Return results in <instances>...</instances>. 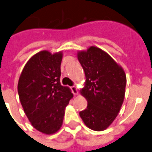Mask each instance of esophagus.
<instances>
[{"label":"esophagus","instance_id":"obj_1","mask_svg":"<svg viewBox=\"0 0 152 152\" xmlns=\"http://www.w3.org/2000/svg\"><path fill=\"white\" fill-rule=\"evenodd\" d=\"M70 89H71L72 92H73V94H74V95H77V94H78V90H77V88H76V86H72V87L70 88Z\"/></svg>","mask_w":152,"mask_h":152}]
</instances>
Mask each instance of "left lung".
<instances>
[{"mask_svg": "<svg viewBox=\"0 0 152 152\" xmlns=\"http://www.w3.org/2000/svg\"><path fill=\"white\" fill-rule=\"evenodd\" d=\"M78 59L86 77L81 93L88 100L79 115L90 129L103 130L114 121L124 101L125 73L108 54L94 46L79 52Z\"/></svg>", "mask_w": 152, "mask_h": 152, "instance_id": "left-lung-1", "label": "left lung"}]
</instances>
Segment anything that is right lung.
<instances>
[{
    "mask_svg": "<svg viewBox=\"0 0 152 152\" xmlns=\"http://www.w3.org/2000/svg\"><path fill=\"white\" fill-rule=\"evenodd\" d=\"M62 53L42 51L25 64L18 83L23 110L32 126L46 134L61 128L64 110L73 97L60 82Z\"/></svg>",
    "mask_w": 152,
    "mask_h": 152,
    "instance_id": "1",
    "label": "right lung"
}]
</instances>
